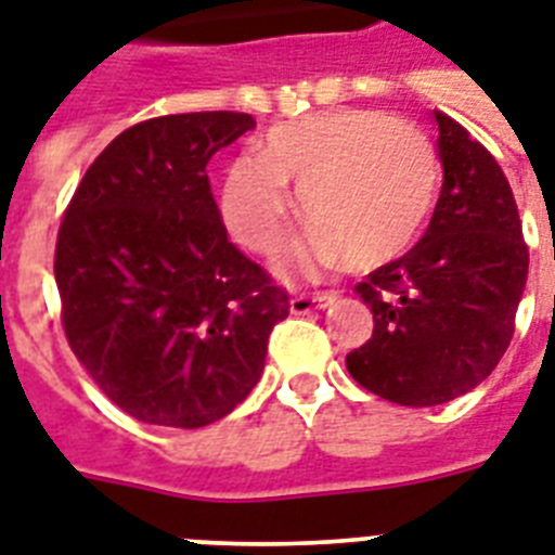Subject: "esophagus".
Returning a JSON list of instances; mask_svg holds the SVG:
<instances>
[{"instance_id":"obj_1","label":"esophagus","mask_w":555,"mask_h":555,"mask_svg":"<svg viewBox=\"0 0 555 555\" xmlns=\"http://www.w3.org/2000/svg\"><path fill=\"white\" fill-rule=\"evenodd\" d=\"M336 301V293H313V296H293L291 299V313L296 317H305L310 310H324L331 308Z\"/></svg>"}]
</instances>
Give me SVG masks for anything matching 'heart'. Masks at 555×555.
<instances>
[{
	"mask_svg": "<svg viewBox=\"0 0 555 555\" xmlns=\"http://www.w3.org/2000/svg\"><path fill=\"white\" fill-rule=\"evenodd\" d=\"M439 162L413 125L367 107H339L268 130L224 179L222 216L256 254L282 245L301 191L310 236L282 256V270L317 273L345 262L379 270L410 250L434 207Z\"/></svg>",
	"mask_w": 555,
	"mask_h": 555,
	"instance_id": "heart-1",
	"label": "heart"
}]
</instances>
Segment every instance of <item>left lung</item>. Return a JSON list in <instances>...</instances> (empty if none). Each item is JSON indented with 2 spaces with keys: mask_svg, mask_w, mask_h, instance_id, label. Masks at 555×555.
<instances>
[{
  "mask_svg": "<svg viewBox=\"0 0 555 555\" xmlns=\"http://www.w3.org/2000/svg\"><path fill=\"white\" fill-rule=\"evenodd\" d=\"M430 119L444 173L434 219L416 247L356 287L373 336L345 359L364 390L404 408L453 402L488 379L527 282L519 210L499 162L450 116Z\"/></svg>",
  "mask_w": 555,
  "mask_h": 555,
  "instance_id": "left-lung-1",
  "label": "left lung"
}]
</instances>
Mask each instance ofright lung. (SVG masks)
<instances>
[{
    "mask_svg": "<svg viewBox=\"0 0 555 555\" xmlns=\"http://www.w3.org/2000/svg\"><path fill=\"white\" fill-rule=\"evenodd\" d=\"M254 128L233 111L139 121L99 153L59 228L70 350L145 425L228 416L262 379L270 331L291 313L287 293L228 238L205 170Z\"/></svg>",
    "mask_w": 555,
    "mask_h": 555,
    "instance_id": "add662e5",
    "label": "right lung"
}]
</instances>
